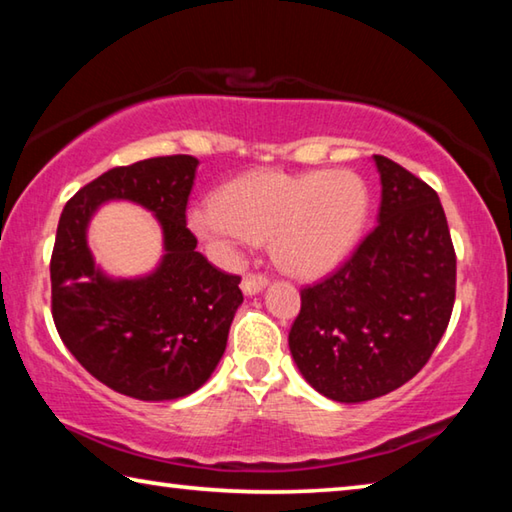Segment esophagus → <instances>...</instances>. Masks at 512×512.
<instances>
[{
    "instance_id": "1",
    "label": "esophagus",
    "mask_w": 512,
    "mask_h": 512,
    "mask_svg": "<svg viewBox=\"0 0 512 512\" xmlns=\"http://www.w3.org/2000/svg\"><path fill=\"white\" fill-rule=\"evenodd\" d=\"M268 284V277L262 273H246L244 275V282H241V289H244L246 296H255L262 289H266Z\"/></svg>"
}]
</instances>
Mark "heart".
Returning <instances> with one entry per match:
<instances>
[{"mask_svg":"<svg viewBox=\"0 0 512 512\" xmlns=\"http://www.w3.org/2000/svg\"><path fill=\"white\" fill-rule=\"evenodd\" d=\"M370 194L354 171H253L189 212V228L216 255L271 239L284 271L316 277L339 266L368 221Z\"/></svg>","mask_w":512,"mask_h":512,"instance_id":"heart-1","label":"heart"}]
</instances>
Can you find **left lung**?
<instances>
[{
  "instance_id": "obj_1",
  "label": "left lung",
  "mask_w": 512,
  "mask_h": 512,
  "mask_svg": "<svg viewBox=\"0 0 512 512\" xmlns=\"http://www.w3.org/2000/svg\"><path fill=\"white\" fill-rule=\"evenodd\" d=\"M381 180L377 225L341 268L300 291L289 348L311 386L357 404L424 368L449 325L456 253L438 194L372 155Z\"/></svg>"
}]
</instances>
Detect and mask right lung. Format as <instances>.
<instances>
[{
    "label": "right lung",
    "mask_w": 512,
    "mask_h": 512,
    "mask_svg": "<svg viewBox=\"0 0 512 512\" xmlns=\"http://www.w3.org/2000/svg\"><path fill=\"white\" fill-rule=\"evenodd\" d=\"M198 160L164 155L101 173L69 198L51 253V316L65 348L112 391L144 402L201 388L221 361L241 277L207 262L187 228ZM131 200L163 225L165 255L153 274L112 281L93 266L84 230L96 207Z\"/></svg>",
    "instance_id": "right-lung-1"
}]
</instances>
